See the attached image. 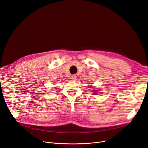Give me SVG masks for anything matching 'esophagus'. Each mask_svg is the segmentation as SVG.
I'll return each mask as SVG.
<instances>
[{"label": "esophagus", "mask_w": 148, "mask_h": 148, "mask_svg": "<svg viewBox=\"0 0 148 148\" xmlns=\"http://www.w3.org/2000/svg\"><path fill=\"white\" fill-rule=\"evenodd\" d=\"M71 79H72L73 80H75V79H77V76H76L75 75H73L71 76Z\"/></svg>", "instance_id": "esophagus-1"}]
</instances>
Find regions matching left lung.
Instances as JSON below:
<instances>
[{
  "label": "left lung",
  "instance_id": "1",
  "mask_svg": "<svg viewBox=\"0 0 148 148\" xmlns=\"http://www.w3.org/2000/svg\"><path fill=\"white\" fill-rule=\"evenodd\" d=\"M94 94H96V93H97V91H94ZM95 95H96V94H95Z\"/></svg>",
  "mask_w": 148,
  "mask_h": 148
}]
</instances>
